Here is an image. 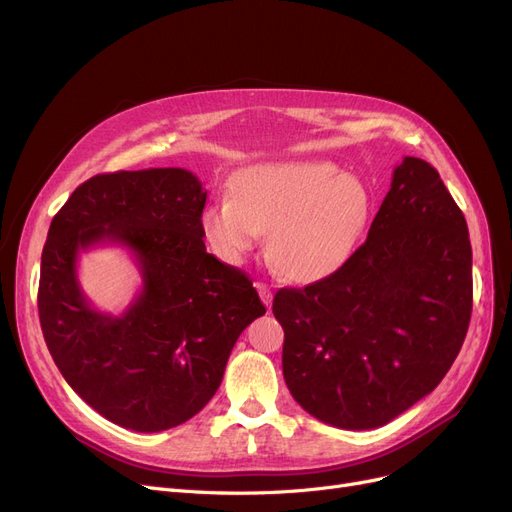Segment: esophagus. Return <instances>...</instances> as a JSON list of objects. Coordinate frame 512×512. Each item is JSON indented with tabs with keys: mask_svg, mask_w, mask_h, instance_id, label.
Returning <instances> with one entry per match:
<instances>
[{
	"mask_svg": "<svg viewBox=\"0 0 512 512\" xmlns=\"http://www.w3.org/2000/svg\"><path fill=\"white\" fill-rule=\"evenodd\" d=\"M255 288H257V292H259L261 301L265 303V307L270 309V305H272V299H274V292H272V288L267 286V284H263V282H255Z\"/></svg>",
	"mask_w": 512,
	"mask_h": 512,
	"instance_id": "1",
	"label": "esophagus"
}]
</instances>
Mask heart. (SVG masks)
I'll list each match as a JSON object with an SVG mask.
<instances>
[{
    "instance_id": "heart-1",
    "label": "heart",
    "mask_w": 512,
    "mask_h": 512,
    "mask_svg": "<svg viewBox=\"0 0 512 512\" xmlns=\"http://www.w3.org/2000/svg\"><path fill=\"white\" fill-rule=\"evenodd\" d=\"M230 197L205 207L201 234L240 263L267 232V255L292 282H317L353 257L371 218L365 182L324 159L259 164L238 172Z\"/></svg>"
}]
</instances>
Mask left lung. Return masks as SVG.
<instances>
[{
	"label": "left lung",
	"mask_w": 512,
	"mask_h": 512,
	"mask_svg": "<svg viewBox=\"0 0 512 512\" xmlns=\"http://www.w3.org/2000/svg\"><path fill=\"white\" fill-rule=\"evenodd\" d=\"M471 307L465 215L436 168L405 157L353 257L324 280L276 292L286 386L328 425L382 427L442 382Z\"/></svg>",
	"instance_id": "left-lung-1"
}]
</instances>
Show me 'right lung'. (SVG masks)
Returning a JSON list of instances; mask_svg holds the SVG:
<instances>
[{"instance_id":"right-lung-1","label":"right lung","mask_w":512,"mask_h":512,"mask_svg":"<svg viewBox=\"0 0 512 512\" xmlns=\"http://www.w3.org/2000/svg\"><path fill=\"white\" fill-rule=\"evenodd\" d=\"M207 191L182 168L97 174L51 220L39 321L70 388L107 421L153 434L195 417L220 388L232 348L265 313L253 282L205 251ZM126 246L144 286L122 316L77 284L80 250Z\"/></svg>"}]
</instances>
